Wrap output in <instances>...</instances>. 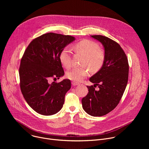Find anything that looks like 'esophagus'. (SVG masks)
<instances>
[{
  "label": "esophagus",
  "instance_id": "34e87169",
  "mask_svg": "<svg viewBox=\"0 0 149 149\" xmlns=\"http://www.w3.org/2000/svg\"><path fill=\"white\" fill-rule=\"evenodd\" d=\"M72 84L73 86H78V85H79L78 83H77V82H74V81L72 82Z\"/></svg>",
  "mask_w": 149,
  "mask_h": 149
}]
</instances>
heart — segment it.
Masks as SVG:
<instances>
[{"mask_svg":"<svg viewBox=\"0 0 149 149\" xmlns=\"http://www.w3.org/2000/svg\"><path fill=\"white\" fill-rule=\"evenodd\" d=\"M75 51L84 56L82 65H87L93 71H98L102 67L105 58L104 52L98 48L95 42L84 39L74 46ZM59 60L62 64L68 68L71 66V56L68 48L63 49L59 54ZM88 75V71L86 67H74L67 71V77L70 79L80 82Z\"/></svg>","mask_w":149,"mask_h":149,"instance_id":"obj_1","label":"heart"}]
</instances>
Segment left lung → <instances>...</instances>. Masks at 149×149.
<instances>
[{"label": "left lung", "instance_id": "8db88e82", "mask_svg": "<svg viewBox=\"0 0 149 149\" xmlns=\"http://www.w3.org/2000/svg\"><path fill=\"white\" fill-rule=\"evenodd\" d=\"M91 37L102 45L105 58L100 70L90 78L94 84L87 86L89 93L81 101L87 114L100 117L111 111L119 103L128 82L129 67L125 54L116 42L102 35Z\"/></svg>", "mask_w": 149, "mask_h": 149}]
</instances>
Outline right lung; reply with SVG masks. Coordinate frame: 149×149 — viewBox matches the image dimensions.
Wrapping results in <instances>:
<instances>
[{
    "instance_id": "add662e5",
    "label": "right lung",
    "mask_w": 149,
    "mask_h": 149,
    "mask_svg": "<svg viewBox=\"0 0 149 149\" xmlns=\"http://www.w3.org/2000/svg\"><path fill=\"white\" fill-rule=\"evenodd\" d=\"M75 40L72 36L48 33L33 39L24 52L19 68L20 90L28 105L40 114L53 115L63 107L71 81L49 80L64 75L59 54Z\"/></svg>"
}]
</instances>
